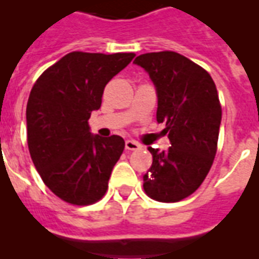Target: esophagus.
<instances>
[{"mask_svg": "<svg viewBox=\"0 0 259 259\" xmlns=\"http://www.w3.org/2000/svg\"><path fill=\"white\" fill-rule=\"evenodd\" d=\"M140 144L136 143L135 140H127L125 142V150H130V151H134V150H139Z\"/></svg>", "mask_w": 259, "mask_h": 259, "instance_id": "esophagus-1", "label": "esophagus"}]
</instances>
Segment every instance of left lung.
Segmentation results:
<instances>
[{"mask_svg": "<svg viewBox=\"0 0 259 259\" xmlns=\"http://www.w3.org/2000/svg\"><path fill=\"white\" fill-rule=\"evenodd\" d=\"M134 63L150 75L158 97L157 121L166 123V151L148 147L152 165L143 188L154 200L176 202L201 185L216 155L222 107L205 70L173 51L139 55Z\"/></svg>", "mask_w": 259, "mask_h": 259, "instance_id": "8db88e82", "label": "left lung"}]
</instances>
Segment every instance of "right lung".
Returning <instances> with one entry per match:
<instances>
[{
	"label": "right lung",
	"mask_w": 259,
	"mask_h": 259,
	"mask_svg": "<svg viewBox=\"0 0 259 259\" xmlns=\"http://www.w3.org/2000/svg\"><path fill=\"white\" fill-rule=\"evenodd\" d=\"M135 54L74 51L48 67L27 104L28 148L37 173L63 201L89 205L108 189L124 139L90 132L92 112L101 107L104 88Z\"/></svg>",
	"instance_id": "add662e5"
}]
</instances>
